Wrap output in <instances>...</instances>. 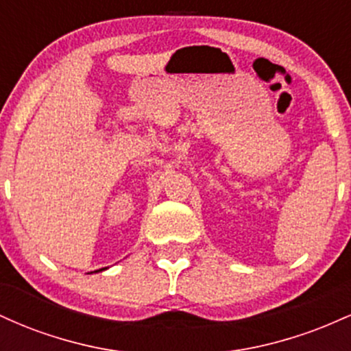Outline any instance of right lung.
<instances>
[{
	"mask_svg": "<svg viewBox=\"0 0 351 351\" xmlns=\"http://www.w3.org/2000/svg\"><path fill=\"white\" fill-rule=\"evenodd\" d=\"M100 271H104V269H100Z\"/></svg>",
	"mask_w": 351,
	"mask_h": 351,
	"instance_id": "right-lung-1",
	"label": "right lung"
}]
</instances>
